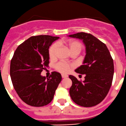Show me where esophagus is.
<instances>
[{
	"label": "esophagus",
	"instance_id": "obj_1",
	"mask_svg": "<svg viewBox=\"0 0 126 126\" xmlns=\"http://www.w3.org/2000/svg\"><path fill=\"white\" fill-rule=\"evenodd\" d=\"M62 78H66V77H68V75H66V74H62Z\"/></svg>",
	"mask_w": 126,
	"mask_h": 126
}]
</instances>
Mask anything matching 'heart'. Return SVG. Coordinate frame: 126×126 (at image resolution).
Wrapping results in <instances>:
<instances>
[{"label": "heart", "mask_w": 126, "mask_h": 126, "mask_svg": "<svg viewBox=\"0 0 126 126\" xmlns=\"http://www.w3.org/2000/svg\"><path fill=\"white\" fill-rule=\"evenodd\" d=\"M60 43H63L69 47L72 54H79L82 49V44L80 41L77 40H69L66 41H61ZM58 43H54L50 47L49 50V55L50 59H55L57 57V50H58ZM74 64L72 63H67L64 62H60L55 64V68L58 72L62 73L69 72L74 68Z\"/></svg>", "instance_id": "obj_1"}]
</instances>
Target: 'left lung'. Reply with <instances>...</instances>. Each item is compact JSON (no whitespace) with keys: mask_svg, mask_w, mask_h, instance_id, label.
<instances>
[{"mask_svg":"<svg viewBox=\"0 0 126 126\" xmlns=\"http://www.w3.org/2000/svg\"><path fill=\"white\" fill-rule=\"evenodd\" d=\"M69 36L82 39L86 46L83 64L75 70L85 75V80H78L69 75L72 82L69 94L72 101L80 106H94L104 99L111 87L113 60L106 45L91 34L80 32Z\"/></svg>","mask_w":126,"mask_h":126,"instance_id":"obj_1","label":"left lung"}]
</instances>
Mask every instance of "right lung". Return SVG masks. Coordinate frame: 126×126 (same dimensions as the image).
I'll return each instance as SVG.
<instances>
[{"label": "right lung", "instance_id": "obj_1", "mask_svg": "<svg viewBox=\"0 0 126 126\" xmlns=\"http://www.w3.org/2000/svg\"><path fill=\"white\" fill-rule=\"evenodd\" d=\"M59 38L50 35L31 36L15 50L10 63L13 85L20 98L29 105L43 107L54 98L62 76L52 72L48 78L41 75L49 66V48Z\"/></svg>", "mask_w": 126, "mask_h": 126}]
</instances>
